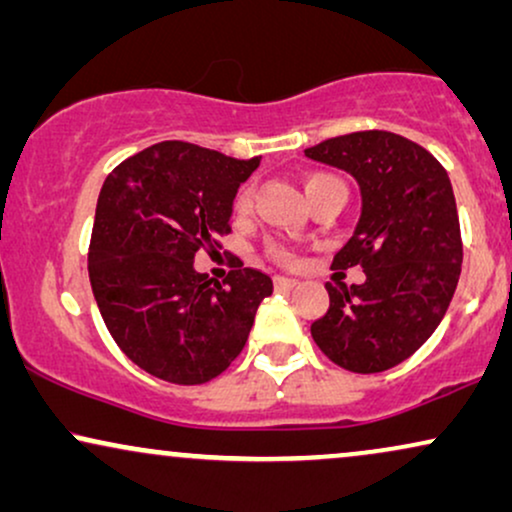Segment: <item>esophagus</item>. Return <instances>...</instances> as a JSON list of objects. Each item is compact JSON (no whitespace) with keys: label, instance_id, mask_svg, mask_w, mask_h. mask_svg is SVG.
Listing matches in <instances>:
<instances>
[{"label":"esophagus","instance_id":"1","mask_svg":"<svg viewBox=\"0 0 512 512\" xmlns=\"http://www.w3.org/2000/svg\"><path fill=\"white\" fill-rule=\"evenodd\" d=\"M274 286L276 290H293L297 286L295 278H286V276H276L274 278Z\"/></svg>","mask_w":512,"mask_h":512}]
</instances>
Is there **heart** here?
I'll return each mask as SVG.
<instances>
[{"label": "heart", "mask_w": 512, "mask_h": 512, "mask_svg": "<svg viewBox=\"0 0 512 512\" xmlns=\"http://www.w3.org/2000/svg\"><path fill=\"white\" fill-rule=\"evenodd\" d=\"M328 184H340V181L326 172H314V174H307V177H304V191H307L309 200H312L321 189H326ZM250 208H252V189L250 186H245V189L238 191V196L234 200V210H236V215H248ZM267 255L278 264H286V267L295 264V255L286 248V245L271 243L267 248Z\"/></svg>", "instance_id": "heart-1"}]
</instances>
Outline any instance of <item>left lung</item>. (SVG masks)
Listing matches in <instances>:
<instances>
[{
    "mask_svg": "<svg viewBox=\"0 0 512 512\" xmlns=\"http://www.w3.org/2000/svg\"><path fill=\"white\" fill-rule=\"evenodd\" d=\"M304 153L359 181L357 231L331 267L366 271L361 286L326 283L331 304L312 338L347 371H387L435 333L458 286L463 241L449 174L416 141L385 129L342 134Z\"/></svg>",
    "mask_w": 512,
    "mask_h": 512,
    "instance_id": "1",
    "label": "left lung"
}]
</instances>
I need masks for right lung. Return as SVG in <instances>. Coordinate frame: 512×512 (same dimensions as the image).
I'll return each mask as SVG.
<instances>
[{"mask_svg": "<svg viewBox=\"0 0 512 512\" xmlns=\"http://www.w3.org/2000/svg\"><path fill=\"white\" fill-rule=\"evenodd\" d=\"M260 158L163 141L122 160L103 181L89 241V281L118 347L146 373L203 385L248 342L257 307L274 283L234 269L222 283L193 269L198 250L231 234L238 186Z\"/></svg>", "mask_w": 512, "mask_h": 512, "instance_id": "1", "label": "right lung"}]
</instances>
